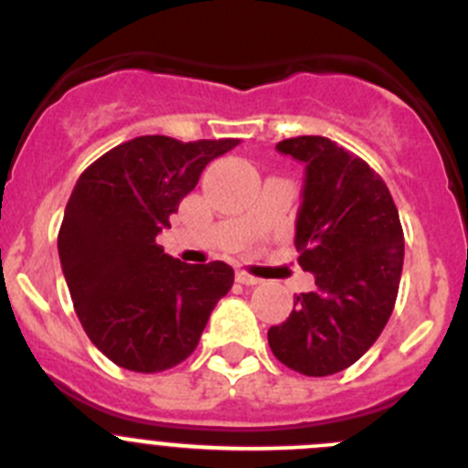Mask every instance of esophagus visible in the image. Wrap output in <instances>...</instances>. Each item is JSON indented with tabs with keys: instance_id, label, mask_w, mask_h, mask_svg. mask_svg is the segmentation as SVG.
I'll use <instances>...</instances> for the list:
<instances>
[{
	"instance_id": "34e87169",
	"label": "esophagus",
	"mask_w": 468,
	"mask_h": 468,
	"mask_svg": "<svg viewBox=\"0 0 468 468\" xmlns=\"http://www.w3.org/2000/svg\"><path fill=\"white\" fill-rule=\"evenodd\" d=\"M237 281H239V283H243V285H258V283H260L258 276L248 274L246 270H239V271H237Z\"/></svg>"
}]
</instances>
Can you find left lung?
<instances>
[{"mask_svg":"<svg viewBox=\"0 0 468 468\" xmlns=\"http://www.w3.org/2000/svg\"><path fill=\"white\" fill-rule=\"evenodd\" d=\"M276 150L307 166L295 246L316 291L300 292L291 316L271 325L267 340L283 366L325 378L354 366L394 312L403 227L387 183L342 144L297 135Z\"/></svg>","mask_w":468,"mask_h":468,"instance_id":"left-lung-1","label":"left lung"}]
</instances>
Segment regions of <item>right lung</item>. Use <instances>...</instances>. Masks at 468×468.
Masks as SVG:
<instances>
[{
    "mask_svg": "<svg viewBox=\"0 0 468 468\" xmlns=\"http://www.w3.org/2000/svg\"><path fill=\"white\" fill-rule=\"evenodd\" d=\"M239 143L140 135L95 159L74 185L58 255L89 340L119 367L161 373L183 363L229 292V264L180 262L156 234L210 161Z\"/></svg>",
    "mask_w": 468,
    "mask_h": 468,
    "instance_id": "right-lung-1",
    "label": "right lung"
}]
</instances>
